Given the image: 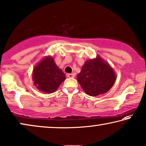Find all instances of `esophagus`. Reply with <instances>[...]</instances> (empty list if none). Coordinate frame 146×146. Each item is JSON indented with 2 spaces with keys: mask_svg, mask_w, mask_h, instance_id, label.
Instances as JSON below:
<instances>
[{
  "mask_svg": "<svg viewBox=\"0 0 146 146\" xmlns=\"http://www.w3.org/2000/svg\"><path fill=\"white\" fill-rule=\"evenodd\" d=\"M67 77L69 78H74L75 77V74L73 73H69V74H67Z\"/></svg>",
  "mask_w": 146,
  "mask_h": 146,
  "instance_id": "34e87169",
  "label": "esophagus"
}]
</instances>
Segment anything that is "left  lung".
I'll use <instances>...</instances> for the list:
<instances>
[{"label": "left lung", "mask_w": 146, "mask_h": 146, "mask_svg": "<svg viewBox=\"0 0 146 146\" xmlns=\"http://www.w3.org/2000/svg\"><path fill=\"white\" fill-rule=\"evenodd\" d=\"M77 79L86 94L95 96L111 89L116 75L109 63L98 55L96 58L85 61Z\"/></svg>", "instance_id": "obj_1"}]
</instances>
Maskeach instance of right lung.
<instances>
[{
	"label": "right lung",
	"instance_id": "right-lung-1",
	"mask_svg": "<svg viewBox=\"0 0 146 146\" xmlns=\"http://www.w3.org/2000/svg\"><path fill=\"white\" fill-rule=\"evenodd\" d=\"M65 75L55 63L53 57L46 56L33 69L32 79L37 89L52 93L65 81Z\"/></svg>",
	"mask_w": 146,
	"mask_h": 146
}]
</instances>
